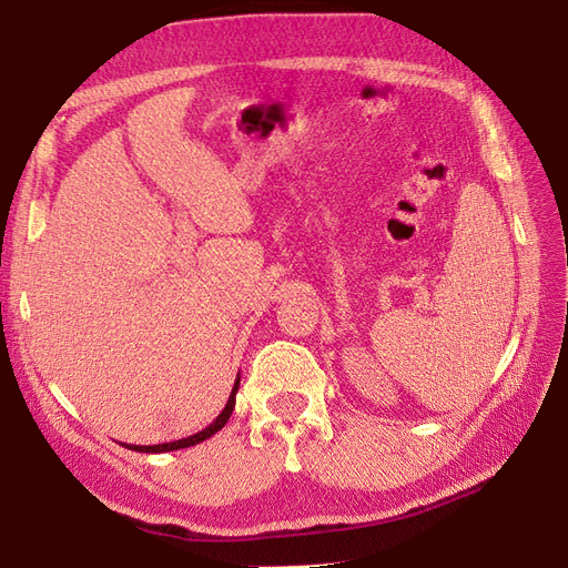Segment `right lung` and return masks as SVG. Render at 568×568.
<instances>
[{
  "label": "right lung",
  "instance_id": "obj_1",
  "mask_svg": "<svg viewBox=\"0 0 568 568\" xmlns=\"http://www.w3.org/2000/svg\"><path fill=\"white\" fill-rule=\"evenodd\" d=\"M239 374H236V382H234V386H232V393H230V400H227V405H225V409L220 412V415L213 419V424H209L205 428H201L199 434H194V436H186V438H180V440H173V443H159V445H125V448H130V450H134V453H170V450H182V448H192V445H196V443H203L205 438H211V436H215L222 426L227 424V419H230V415H232V409H234V403H236V390H239Z\"/></svg>",
  "mask_w": 568,
  "mask_h": 568
}]
</instances>
